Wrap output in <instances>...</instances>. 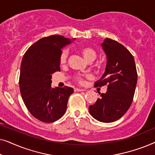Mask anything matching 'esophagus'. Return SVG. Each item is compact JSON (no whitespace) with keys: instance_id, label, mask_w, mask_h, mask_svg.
Segmentation results:
<instances>
[{"instance_id":"esophagus-1","label":"esophagus","mask_w":155,"mask_h":155,"mask_svg":"<svg viewBox=\"0 0 155 155\" xmlns=\"http://www.w3.org/2000/svg\"><path fill=\"white\" fill-rule=\"evenodd\" d=\"M82 91H85L84 89H80V88H75V92H82Z\"/></svg>"}]
</instances>
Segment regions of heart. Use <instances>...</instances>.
<instances>
[{"label":"heart","instance_id":"obj_1","mask_svg":"<svg viewBox=\"0 0 155 155\" xmlns=\"http://www.w3.org/2000/svg\"><path fill=\"white\" fill-rule=\"evenodd\" d=\"M78 51L80 54L82 55V57L85 59L88 62H92L93 61L95 60L97 57V52L94 48L90 47L88 46H84L82 47L79 48ZM67 58H68V53L65 50L63 51L60 55V58H59V61H60V64L61 65H65L67 62ZM76 80L80 83L82 84L84 82V78L80 75L76 76L75 78Z\"/></svg>","mask_w":155,"mask_h":155}]
</instances>
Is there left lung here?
Instances as JSON below:
<instances>
[{
    "mask_svg": "<svg viewBox=\"0 0 155 155\" xmlns=\"http://www.w3.org/2000/svg\"><path fill=\"white\" fill-rule=\"evenodd\" d=\"M101 46L107 56V65L95 86L107 84V91L99 93L100 97L89 107V112L99 121L111 123L121 118L130 108L137 75L134 58L124 46L109 38Z\"/></svg>",
    "mask_w": 155,
    "mask_h": 155,
    "instance_id": "left-lung-1",
    "label": "left lung"
}]
</instances>
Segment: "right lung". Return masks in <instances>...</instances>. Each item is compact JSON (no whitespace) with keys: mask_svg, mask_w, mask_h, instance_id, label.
Masks as SVG:
<instances>
[{"mask_svg":"<svg viewBox=\"0 0 155 155\" xmlns=\"http://www.w3.org/2000/svg\"><path fill=\"white\" fill-rule=\"evenodd\" d=\"M75 39L61 35L44 37L29 47L20 65L19 84L22 98L30 114L45 123L58 120L65 113L69 87H52V74L60 71L59 58L62 48Z\"/></svg>","mask_w":155,"mask_h":155,"instance_id":"add662e5","label":"right lung"}]
</instances>
